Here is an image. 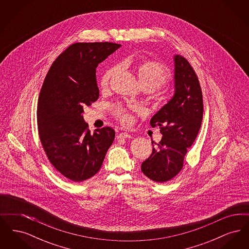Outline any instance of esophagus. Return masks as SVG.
Returning <instances> with one entry per match:
<instances>
[{"label":"esophagus","mask_w":249,"mask_h":249,"mask_svg":"<svg viewBox=\"0 0 249 249\" xmlns=\"http://www.w3.org/2000/svg\"><path fill=\"white\" fill-rule=\"evenodd\" d=\"M118 138L119 139H123V138H131V135L130 133H127V132H120L119 135H118Z\"/></svg>","instance_id":"obj_1"}]
</instances>
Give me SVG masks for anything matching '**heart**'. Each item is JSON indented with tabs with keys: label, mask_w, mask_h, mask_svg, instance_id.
I'll return each mask as SVG.
<instances>
[{
	"label": "heart",
	"mask_w": 249,
	"mask_h": 249,
	"mask_svg": "<svg viewBox=\"0 0 249 249\" xmlns=\"http://www.w3.org/2000/svg\"><path fill=\"white\" fill-rule=\"evenodd\" d=\"M129 63L130 62L125 59L122 62V66L126 67ZM118 70L119 66H112L104 71L100 80V85L103 89H107L110 80L117 73ZM134 71L137 74L139 83L142 89L150 91L163 87L172 78L171 70L163 63L156 59H143L137 62L134 66ZM111 111L113 116L122 124H129L132 120L131 109L123 107L120 104L113 106Z\"/></svg>",
	"instance_id": "b5f03b06"
}]
</instances>
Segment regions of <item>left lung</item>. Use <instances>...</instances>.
<instances>
[{"label":"left lung","instance_id":"left-lung-1","mask_svg":"<svg viewBox=\"0 0 249 249\" xmlns=\"http://www.w3.org/2000/svg\"><path fill=\"white\" fill-rule=\"evenodd\" d=\"M175 64L176 93L150 120L153 128L160 127L162 139L155 142L158 147H153L141 165L142 174L158 183L170 181L180 173L203 115L202 91L196 72L189 60L180 55L175 57Z\"/></svg>","mask_w":249,"mask_h":249}]
</instances>
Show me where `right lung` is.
I'll list each match as a JSON object with an SVG mask.
<instances>
[{"label":"right lung","mask_w":249,"mask_h":249,"mask_svg":"<svg viewBox=\"0 0 249 249\" xmlns=\"http://www.w3.org/2000/svg\"><path fill=\"white\" fill-rule=\"evenodd\" d=\"M121 46L75 43L52 63L37 107L38 134L48 160L64 178L82 182L96 175L115 139L110 127L90 133L83 107L99 98L96 68Z\"/></svg>","instance_id":"obj_1"}]
</instances>
